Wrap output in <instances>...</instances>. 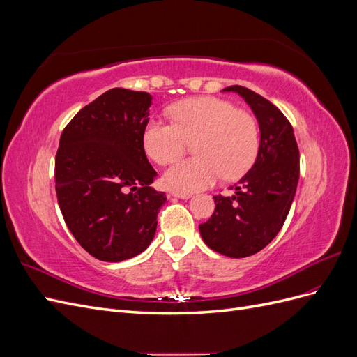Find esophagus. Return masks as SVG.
I'll return each mask as SVG.
<instances>
[{
    "mask_svg": "<svg viewBox=\"0 0 357 357\" xmlns=\"http://www.w3.org/2000/svg\"><path fill=\"white\" fill-rule=\"evenodd\" d=\"M172 197L180 198V199H189L192 197V193H185V192H171Z\"/></svg>",
    "mask_w": 357,
    "mask_h": 357,
    "instance_id": "obj_1",
    "label": "esophagus"
}]
</instances>
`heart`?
Masks as SVG:
<instances>
[{"instance_id":"b5f03b06","label":"heart","mask_w":357,"mask_h":357,"mask_svg":"<svg viewBox=\"0 0 357 357\" xmlns=\"http://www.w3.org/2000/svg\"><path fill=\"white\" fill-rule=\"evenodd\" d=\"M174 123L150 119L143 144L156 164L178 158L193 142L195 158L180 159L164 172V185L190 193L211 186L222 176L236 178L252 167L259 149L255 119L215 96H198L169 109Z\"/></svg>"}]
</instances>
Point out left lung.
<instances>
[{
    "mask_svg": "<svg viewBox=\"0 0 357 357\" xmlns=\"http://www.w3.org/2000/svg\"><path fill=\"white\" fill-rule=\"evenodd\" d=\"M223 92L243 96L255 113L261 143L253 167L231 189L215 195L211 218L199 225L204 243L229 257H247L271 243L287 218L299 180V150L290 122L259 93L234 84Z\"/></svg>",
    "mask_w": 357,
    "mask_h": 357,
    "instance_id": "left-lung-1",
    "label": "left lung"
}]
</instances>
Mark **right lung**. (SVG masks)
Wrapping results in <instances>:
<instances>
[{"mask_svg": "<svg viewBox=\"0 0 357 357\" xmlns=\"http://www.w3.org/2000/svg\"><path fill=\"white\" fill-rule=\"evenodd\" d=\"M152 95L107 91L62 131L55 158L58 204L70 232L104 262L131 259L152 243L164 192L152 186L143 134Z\"/></svg>", "mask_w": 357, "mask_h": 357, "instance_id": "right-lung-1", "label": "right lung"}]
</instances>
